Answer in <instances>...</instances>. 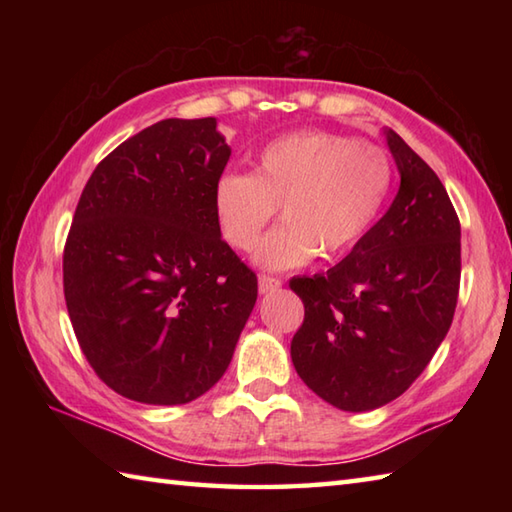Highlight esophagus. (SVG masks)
<instances>
[{
    "instance_id": "1",
    "label": "esophagus",
    "mask_w": 512,
    "mask_h": 512,
    "mask_svg": "<svg viewBox=\"0 0 512 512\" xmlns=\"http://www.w3.org/2000/svg\"><path fill=\"white\" fill-rule=\"evenodd\" d=\"M279 288H281L279 277H270V275L259 277V292H262V295H268V292H275Z\"/></svg>"
}]
</instances>
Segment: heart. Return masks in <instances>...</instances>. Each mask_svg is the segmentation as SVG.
Returning <instances> with one entry per match:
<instances>
[{
  "mask_svg": "<svg viewBox=\"0 0 512 512\" xmlns=\"http://www.w3.org/2000/svg\"><path fill=\"white\" fill-rule=\"evenodd\" d=\"M394 189V162L374 143L332 132L275 138L255 173L226 171L215 182L217 224L237 250L255 248L281 206L284 224L257 246L255 262L284 270L336 259L361 244Z\"/></svg>",
  "mask_w": 512,
  "mask_h": 512,
  "instance_id": "1",
  "label": "heart"
}]
</instances>
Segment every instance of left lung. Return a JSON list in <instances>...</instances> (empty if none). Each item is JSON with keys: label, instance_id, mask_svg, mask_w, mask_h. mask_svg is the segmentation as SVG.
Returning <instances> with one entry per match:
<instances>
[{"label": "left lung", "instance_id": "left-lung-1", "mask_svg": "<svg viewBox=\"0 0 512 512\" xmlns=\"http://www.w3.org/2000/svg\"><path fill=\"white\" fill-rule=\"evenodd\" d=\"M387 145L400 171L389 211L328 273L290 279L306 308L292 363L314 394L343 411L405 394L458 306V213L436 171L394 129Z\"/></svg>", "mask_w": 512, "mask_h": 512}]
</instances>
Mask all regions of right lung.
Listing matches in <instances>:
<instances>
[{"label":"right lung","mask_w":512,"mask_h":512,"mask_svg":"<svg viewBox=\"0 0 512 512\" xmlns=\"http://www.w3.org/2000/svg\"><path fill=\"white\" fill-rule=\"evenodd\" d=\"M215 118H167L94 169L63 248L76 341L103 383L184 405L231 363L257 275L220 237L213 191L231 156Z\"/></svg>","instance_id":"right-lung-1"}]
</instances>
